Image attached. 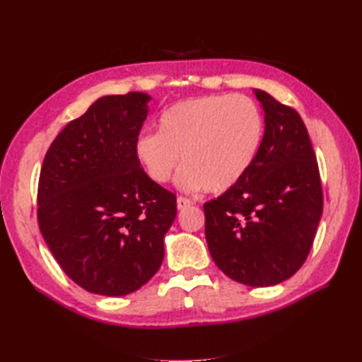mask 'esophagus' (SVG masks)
<instances>
[{
    "label": "esophagus",
    "instance_id": "34e87169",
    "mask_svg": "<svg viewBox=\"0 0 362 362\" xmlns=\"http://www.w3.org/2000/svg\"><path fill=\"white\" fill-rule=\"evenodd\" d=\"M191 204H193V202H191L189 199H187V197H182V196L177 197V209H179V210L187 209V206H189Z\"/></svg>",
    "mask_w": 362,
    "mask_h": 362
}]
</instances>
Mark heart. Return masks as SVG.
<instances>
[{
  "label": "heart",
  "instance_id": "b5f03b06",
  "mask_svg": "<svg viewBox=\"0 0 362 362\" xmlns=\"http://www.w3.org/2000/svg\"><path fill=\"white\" fill-rule=\"evenodd\" d=\"M264 134L258 105L245 96L209 95L177 103L160 115L158 134L135 140L138 163L156 183H166L180 165L183 191L226 193L247 174Z\"/></svg>",
  "mask_w": 362,
  "mask_h": 362
}]
</instances>
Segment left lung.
I'll return each mask as SVG.
<instances>
[{"label": "left lung", "mask_w": 362, "mask_h": 362, "mask_svg": "<svg viewBox=\"0 0 362 362\" xmlns=\"http://www.w3.org/2000/svg\"><path fill=\"white\" fill-rule=\"evenodd\" d=\"M264 135L253 165L233 188L204 204L205 238L230 279L267 288L308 257L324 209L319 166L300 115L263 90Z\"/></svg>", "instance_id": "1"}]
</instances>
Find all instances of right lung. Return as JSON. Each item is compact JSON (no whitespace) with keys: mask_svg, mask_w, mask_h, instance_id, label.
<instances>
[{"mask_svg":"<svg viewBox=\"0 0 362 362\" xmlns=\"http://www.w3.org/2000/svg\"><path fill=\"white\" fill-rule=\"evenodd\" d=\"M151 99L140 91L99 98L43 160L40 232L64 272L93 294L127 296L163 263L175 196L149 179L134 152Z\"/></svg>","mask_w":362,"mask_h":362,"instance_id":"right-lung-1","label":"right lung"}]
</instances>
